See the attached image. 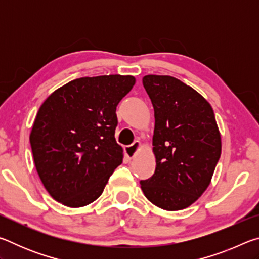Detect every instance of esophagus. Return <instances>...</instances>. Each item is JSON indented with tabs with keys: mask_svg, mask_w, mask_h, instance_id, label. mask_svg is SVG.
<instances>
[{
	"mask_svg": "<svg viewBox=\"0 0 259 259\" xmlns=\"http://www.w3.org/2000/svg\"><path fill=\"white\" fill-rule=\"evenodd\" d=\"M140 147H142V143H140L139 140H136L134 144H131V145L124 148L126 156H128L129 159H133V157L137 155V153L140 151Z\"/></svg>",
	"mask_w": 259,
	"mask_h": 259,
	"instance_id": "1",
	"label": "esophagus"
}]
</instances>
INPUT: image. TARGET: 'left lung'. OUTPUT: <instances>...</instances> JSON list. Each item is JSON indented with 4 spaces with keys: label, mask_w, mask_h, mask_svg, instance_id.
I'll list each match as a JSON object with an SVG mask.
<instances>
[{
    "label": "left lung",
    "mask_w": 259,
    "mask_h": 259,
    "mask_svg": "<svg viewBox=\"0 0 259 259\" xmlns=\"http://www.w3.org/2000/svg\"><path fill=\"white\" fill-rule=\"evenodd\" d=\"M143 84L154 107L156 166L140 182L148 201L168 211L190 207L207 190L222 153L211 105L169 75H146Z\"/></svg>",
    "instance_id": "obj_1"
}]
</instances>
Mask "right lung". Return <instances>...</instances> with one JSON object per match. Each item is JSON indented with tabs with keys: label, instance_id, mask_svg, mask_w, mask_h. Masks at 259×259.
Instances as JSON below:
<instances>
[{
	"label": "right lung",
	"instance_id": "obj_1",
	"mask_svg": "<svg viewBox=\"0 0 259 259\" xmlns=\"http://www.w3.org/2000/svg\"><path fill=\"white\" fill-rule=\"evenodd\" d=\"M135 82L119 74L80 77L43 102L29 140L35 168L52 199L81 208L102 195L123 160L114 137L115 112Z\"/></svg>",
	"mask_w": 259,
	"mask_h": 259
}]
</instances>
